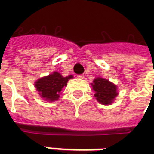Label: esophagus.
<instances>
[{
	"label": "esophagus",
	"instance_id": "esophagus-1",
	"mask_svg": "<svg viewBox=\"0 0 154 154\" xmlns=\"http://www.w3.org/2000/svg\"><path fill=\"white\" fill-rule=\"evenodd\" d=\"M77 77H78L79 79H84V75H82V74H80V75H78Z\"/></svg>",
	"mask_w": 154,
	"mask_h": 154
}]
</instances>
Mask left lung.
Returning a JSON list of instances; mask_svg holds the SVG:
<instances>
[{
	"instance_id": "1",
	"label": "left lung",
	"mask_w": 154,
	"mask_h": 154,
	"mask_svg": "<svg viewBox=\"0 0 154 154\" xmlns=\"http://www.w3.org/2000/svg\"><path fill=\"white\" fill-rule=\"evenodd\" d=\"M91 86L92 90L95 92L94 97L97 101L103 105L111 104L118 95L117 86L103 77L95 78L91 83Z\"/></svg>"
}]
</instances>
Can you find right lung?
Returning <instances> with one entry per match:
<instances>
[{
    "label": "right lung",
    "instance_id": "add662e5",
    "mask_svg": "<svg viewBox=\"0 0 154 154\" xmlns=\"http://www.w3.org/2000/svg\"><path fill=\"white\" fill-rule=\"evenodd\" d=\"M73 78V75L63 77L60 73L55 71L48 76L36 80L34 86L43 99L49 102H54L58 100L62 90L67 86L68 80Z\"/></svg>",
    "mask_w": 154,
    "mask_h": 154
}]
</instances>
